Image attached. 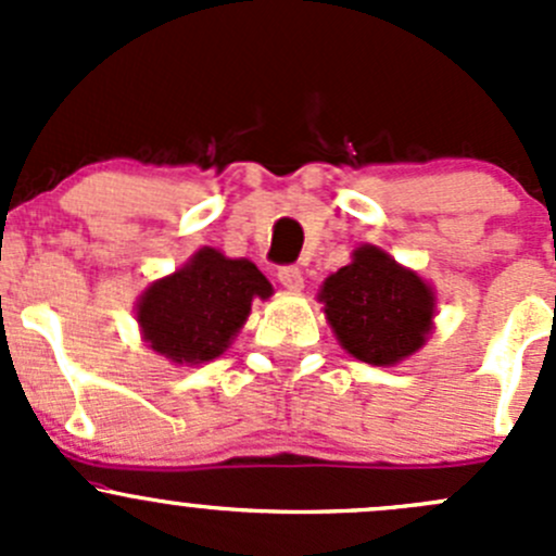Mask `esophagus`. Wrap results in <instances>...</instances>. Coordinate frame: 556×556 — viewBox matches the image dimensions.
Returning a JSON list of instances; mask_svg holds the SVG:
<instances>
[{
	"instance_id": "34e87169",
	"label": "esophagus",
	"mask_w": 556,
	"mask_h": 556,
	"mask_svg": "<svg viewBox=\"0 0 556 556\" xmlns=\"http://www.w3.org/2000/svg\"><path fill=\"white\" fill-rule=\"evenodd\" d=\"M279 282H282L285 290H290V293H301L304 290V274H301V268L295 266H285L279 268Z\"/></svg>"
}]
</instances>
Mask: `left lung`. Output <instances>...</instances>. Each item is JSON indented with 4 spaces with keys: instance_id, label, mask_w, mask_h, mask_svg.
Segmentation results:
<instances>
[{
    "instance_id": "1",
    "label": "left lung",
    "mask_w": 556,
    "mask_h": 556,
    "mask_svg": "<svg viewBox=\"0 0 556 556\" xmlns=\"http://www.w3.org/2000/svg\"><path fill=\"white\" fill-rule=\"evenodd\" d=\"M317 301L339 344L368 366H397L435 328V290L377 244H361L330 274Z\"/></svg>"
}]
</instances>
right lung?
<instances>
[{
  "label": "right lung",
  "instance_id": "right-lung-1",
  "mask_svg": "<svg viewBox=\"0 0 556 556\" xmlns=\"http://www.w3.org/2000/svg\"><path fill=\"white\" fill-rule=\"evenodd\" d=\"M274 288L252 261L201 247L185 266L144 288L134 314L142 339L174 366H201L231 346L252 309Z\"/></svg>",
  "mask_w": 556,
  "mask_h": 556
}]
</instances>
